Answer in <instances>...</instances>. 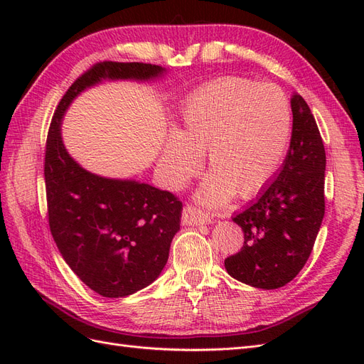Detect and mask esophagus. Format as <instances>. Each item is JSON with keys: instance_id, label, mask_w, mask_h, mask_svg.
<instances>
[{"instance_id": "esophagus-1", "label": "esophagus", "mask_w": 364, "mask_h": 364, "mask_svg": "<svg viewBox=\"0 0 364 364\" xmlns=\"http://www.w3.org/2000/svg\"><path fill=\"white\" fill-rule=\"evenodd\" d=\"M182 223L185 226H200L208 223V217L200 211V209L188 205L185 206L182 211Z\"/></svg>"}]
</instances>
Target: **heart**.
<instances>
[{
	"label": "heart",
	"mask_w": 364,
	"mask_h": 364,
	"mask_svg": "<svg viewBox=\"0 0 364 364\" xmlns=\"http://www.w3.org/2000/svg\"><path fill=\"white\" fill-rule=\"evenodd\" d=\"M290 135V106L279 87L225 77L205 85L185 105L178 132L164 141L158 165L165 182L181 188L205 155L213 174L197 197L202 205L218 208L232 194L240 199L258 194L272 181Z\"/></svg>",
	"instance_id": "heart-1"
}]
</instances>
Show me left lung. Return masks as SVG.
Returning <instances> with one entry per match:
<instances>
[{"mask_svg": "<svg viewBox=\"0 0 364 364\" xmlns=\"http://www.w3.org/2000/svg\"><path fill=\"white\" fill-rule=\"evenodd\" d=\"M290 149L281 170L232 220L245 245L225 259L230 277L250 287H284L302 270L325 215V147L299 94L291 97Z\"/></svg>", "mask_w": 364, "mask_h": 364, "instance_id": "obj_1", "label": "left lung"}]
</instances>
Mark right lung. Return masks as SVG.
Masks as SVG:
<instances>
[{
    "label": "right lung",
    "instance_id": "right-lung-1",
    "mask_svg": "<svg viewBox=\"0 0 364 364\" xmlns=\"http://www.w3.org/2000/svg\"><path fill=\"white\" fill-rule=\"evenodd\" d=\"M165 73L150 63H97L70 86L51 119L43 167L51 235L70 269L103 297L134 294L159 277L181 229L182 203L149 183L85 170L63 146L62 118L77 95L102 80L150 82Z\"/></svg>",
    "mask_w": 364,
    "mask_h": 364
}]
</instances>
